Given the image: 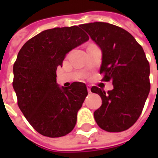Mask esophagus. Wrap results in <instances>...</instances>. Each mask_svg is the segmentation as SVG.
<instances>
[{
	"label": "esophagus",
	"instance_id": "1",
	"mask_svg": "<svg viewBox=\"0 0 158 158\" xmlns=\"http://www.w3.org/2000/svg\"><path fill=\"white\" fill-rule=\"evenodd\" d=\"M87 88H88V92H89V94H91V88H90V86H89V85H88V87H87Z\"/></svg>",
	"mask_w": 158,
	"mask_h": 158
}]
</instances>
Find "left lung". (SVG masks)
Here are the masks:
<instances>
[{"label":"left lung","mask_w":158,"mask_h":158,"mask_svg":"<svg viewBox=\"0 0 158 158\" xmlns=\"http://www.w3.org/2000/svg\"><path fill=\"white\" fill-rule=\"evenodd\" d=\"M79 27L102 52L100 74L102 81H110L113 89L106 94L92 87L102 104L94 111V119L107 132H121L135 124L142 113L150 91V66L143 49L122 28L103 22L84 23Z\"/></svg>","instance_id":"obj_1"}]
</instances>
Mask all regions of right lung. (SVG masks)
I'll list each match as a JSON object with an SVG mask.
<instances>
[{
	"label": "right lung",
	"instance_id": "add662e5",
	"mask_svg": "<svg viewBox=\"0 0 158 158\" xmlns=\"http://www.w3.org/2000/svg\"><path fill=\"white\" fill-rule=\"evenodd\" d=\"M78 26L43 31L26 42L13 66L18 106L36 131L58 138L71 132L77 113L88 95L86 85L56 84V69L69 51L89 40Z\"/></svg>",
	"mask_w": 158,
	"mask_h": 158
}]
</instances>
